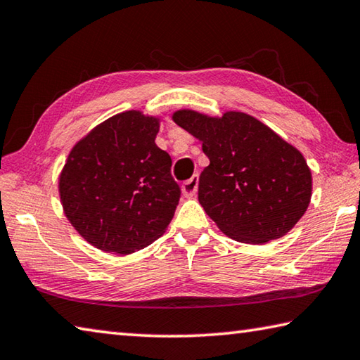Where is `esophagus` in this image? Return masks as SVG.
Wrapping results in <instances>:
<instances>
[{
	"label": "esophagus",
	"mask_w": 360,
	"mask_h": 360,
	"mask_svg": "<svg viewBox=\"0 0 360 360\" xmlns=\"http://www.w3.org/2000/svg\"><path fill=\"white\" fill-rule=\"evenodd\" d=\"M198 185H199V176L196 174V175H193L190 180L185 181L184 186H181V191H184L186 198H193L194 194L198 193Z\"/></svg>",
	"instance_id": "1"
}]
</instances>
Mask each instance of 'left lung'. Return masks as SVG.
I'll return each mask as SVG.
<instances>
[{
    "label": "left lung",
    "instance_id": "8db88e82",
    "mask_svg": "<svg viewBox=\"0 0 360 360\" xmlns=\"http://www.w3.org/2000/svg\"><path fill=\"white\" fill-rule=\"evenodd\" d=\"M174 122L202 142L210 160L199 176V202L221 232L266 243L291 231L311 199V172L291 143L242 112L221 118L176 110Z\"/></svg>",
    "mask_w": 360,
    "mask_h": 360
}]
</instances>
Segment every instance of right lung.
<instances>
[{
	"label": "right lung",
	"mask_w": 360,
	"mask_h": 360,
	"mask_svg": "<svg viewBox=\"0 0 360 360\" xmlns=\"http://www.w3.org/2000/svg\"><path fill=\"white\" fill-rule=\"evenodd\" d=\"M160 120L128 110L74 145L60 175V199L75 231L107 253L150 245L174 218L180 186L172 160L155 143Z\"/></svg>",
	"instance_id": "right-lung-1"
}]
</instances>
